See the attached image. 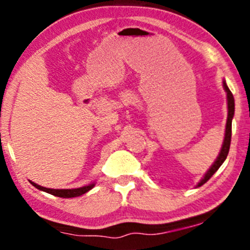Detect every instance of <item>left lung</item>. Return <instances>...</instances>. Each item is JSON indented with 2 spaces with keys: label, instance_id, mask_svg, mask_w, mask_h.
Instances as JSON below:
<instances>
[{
  "label": "left lung",
  "instance_id": "1",
  "mask_svg": "<svg viewBox=\"0 0 250 250\" xmlns=\"http://www.w3.org/2000/svg\"><path fill=\"white\" fill-rule=\"evenodd\" d=\"M223 86H224V90L227 92V100H228V119H227V125H225V136H224V141H223V145H222V149H220L219 155L216 158V160L214 161V164L211 165L210 169L208 170L207 174L204 175V178L198 183L196 187H202L203 184L209 180L211 176L215 174V171L222 167V164L224 163V160L227 159L228 156V152H229V147H230V140H231V120H233V116H234V98H233V94L230 92L229 87L227 86V83H223Z\"/></svg>",
  "mask_w": 250,
  "mask_h": 250
}]
</instances>
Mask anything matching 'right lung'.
<instances>
[{
	"label": "right lung",
	"instance_id": "right-lung-1",
	"mask_svg": "<svg viewBox=\"0 0 250 250\" xmlns=\"http://www.w3.org/2000/svg\"><path fill=\"white\" fill-rule=\"evenodd\" d=\"M31 184L34 185L35 188H37L39 190L46 191V193L51 194V195L59 196V198H75V196H80L83 194L87 193L89 190H91L95 184L86 185L83 188H77V189H50V188L41 187V185H37L36 183L31 182Z\"/></svg>",
	"mask_w": 250,
	"mask_h": 250
}]
</instances>
